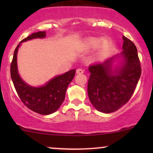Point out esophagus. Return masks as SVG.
<instances>
[{
  "label": "esophagus",
  "instance_id": "obj_1",
  "mask_svg": "<svg viewBox=\"0 0 153 153\" xmlns=\"http://www.w3.org/2000/svg\"><path fill=\"white\" fill-rule=\"evenodd\" d=\"M83 72H84V71L82 69H81V68H79V69H78L76 71L77 74H82V73H83Z\"/></svg>",
  "mask_w": 153,
  "mask_h": 153
}]
</instances>
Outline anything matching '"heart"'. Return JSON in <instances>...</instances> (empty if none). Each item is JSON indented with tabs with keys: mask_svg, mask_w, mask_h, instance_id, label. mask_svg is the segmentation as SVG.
Instances as JSON below:
<instances>
[{
	"mask_svg": "<svg viewBox=\"0 0 153 153\" xmlns=\"http://www.w3.org/2000/svg\"><path fill=\"white\" fill-rule=\"evenodd\" d=\"M99 43V40L98 39L92 38L88 39L85 43V47L87 49H93L95 48ZM108 47V42L106 39H102L100 42L99 45V52L102 53L104 52Z\"/></svg>",
	"mask_w": 153,
	"mask_h": 153,
	"instance_id": "heart-1",
	"label": "heart"
}]
</instances>
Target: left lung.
<instances>
[{
  "mask_svg": "<svg viewBox=\"0 0 153 153\" xmlns=\"http://www.w3.org/2000/svg\"><path fill=\"white\" fill-rule=\"evenodd\" d=\"M123 51L103 62L91 65L88 94L95 108L103 113H111L128 102L141 75V66L134 44L123 36ZM115 59H122L114 69Z\"/></svg>",
  "mask_w": 153,
  "mask_h": 153,
  "instance_id": "8db88e82",
  "label": "left lung"
}]
</instances>
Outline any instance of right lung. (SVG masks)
I'll list each match as a JSON object with an SVG mask.
<instances>
[{
	"instance_id": "right-lung-1",
	"label": "right lung",
	"mask_w": 153,
	"mask_h": 153,
	"mask_svg": "<svg viewBox=\"0 0 153 153\" xmlns=\"http://www.w3.org/2000/svg\"><path fill=\"white\" fill-rule=\"evenodd\" d=\"M45 31H39L23 39L15 49L10 64V76L19 98L29 109L42 115L54 113L59 108L65 100L67 88L73 80L75 69L64 74L57 75L45 85L39 87L31 86L22 80L17 67V52L21 43L36 38H45Z\"/></svg>"
}]
</instances>
